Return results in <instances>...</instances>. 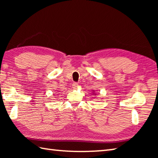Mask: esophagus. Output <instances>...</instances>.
Listing matches in <instances>:
<instances>
[{
  "label": "esophagus",
  "instance_id": "34e87169",
  "mask_svg": "<svg viewBox=\"0 0 158 158\" xmlns=\"http://www.w3.org/2000/svg\"><path fill=\"white\" fill-rule=\"evenodd\" d=\"M78 84H77V83H76V82H74V83H73V88L74 89H77V87H78Z\"/></svg>",
  "mask_w": 158,
  "mask_h": 158
}]
</instances>
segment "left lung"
<instances>
[{
    "mask_svg": "<svg viewBox=\"0 0 158 158\" xmlns=\"http://www.w3.org/2000/svg\"><path fill=\"white\" fill-rule=\"evenodd\" d=\"M93 94H94V93H93Z\"/></svg>",
    "mask_w": 158,
    "mask_h": 158,
    "instance_id": "left-lung-1",
    "label": "left lung"
}]
</instances>
